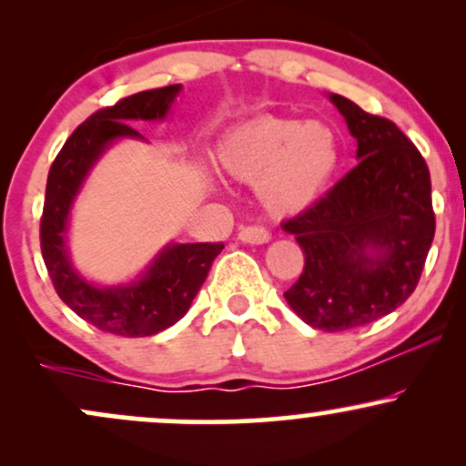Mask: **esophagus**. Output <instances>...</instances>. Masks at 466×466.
Returning <instances> with one entry per match:
<instances>
[{
  "label": "esophagus",
  "instance_id": "34e87169",
  "mask_svg": "<svg viewBox=\"0 0 466 466\" xmlns=\"http://www.w3.org/2000/svg\"><path fill=\"white\" fill-rule=\"evenodd\" d=\"M269 238H271V234L260 226L240 228V232H238V240H243V243H249V245H263Z\"/></svg>",
  "mask_w": 466,
  "mask_h": 466
}]
</instances>
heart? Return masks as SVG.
<instances>
[{
    "mask_svg": "<svg viewBox=\"0 0 466 466\" xmlns=\"http://www.w3.org/2000/svg\"><path fill=\"white\" fill-rule=\"evenodd\" d=\"M217 162L240 181H258L271 215L289 217L313 206L341 162V140L329 122L263 116L218 144Z\"/></svg>",
    "mask_w": 466,
    "mask_h": 466,
    "instance_id": "obj_1",
    "label": "heart"
}]
</instances>
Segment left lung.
<instances>
[{"instance_id":"left-lung-1","label":"left lung","mask_w":466,"mask_h":466,"mask_svg":"<svg viewBox=\"0 0 466 466\" xmlns=\"http://www.w3.org/2000/svg\"><path fill=\"white\" fill-rule=\"evenodd\" d=\"M360 164L322 199L282 223L304 251L285 298L302 322L349 330L392 313L419 285L436 232L430 168L403 131L330 94Z\"/></svg>"}]
</instances>
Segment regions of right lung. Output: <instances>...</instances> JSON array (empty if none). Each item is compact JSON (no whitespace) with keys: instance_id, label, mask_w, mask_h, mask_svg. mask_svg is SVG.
Returning <instances> with one entry per match:
<instances>
[{"instance_id":"right-lung-1","label":"right lung","mask_w":466,"mask_h":466,"mask_svg":"<svg viewBox=\"0 0 466 466\" xmlns=\"http://www.w3.org/2000/svg\"><path fill=\"white\" fill-rule=\"evenodd\" d=\"M181 85L148 89L98 109L67 137L47 175L41 254L58 298L85 322L120 337H148L186 315L223 243H173L159 251L140 280L98 287L74 269L67 256V218L74 197L96 159L120 137H142L129 122L164 120Z\"/></svg>"}]
</instances>
